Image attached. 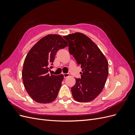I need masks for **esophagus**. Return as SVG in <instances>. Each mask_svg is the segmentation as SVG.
<instances>
[{
  "mask_svg": "<svg viewBox=\"0 0 135 135\" xmlns=\"http://www.w3.org/2000/svg\"><path fill=\"white\" fill-rule=\"evenodd\" d=\"M64 78H66L67 77H68L69 76V74H64Z\"/></svg>",
  "mask_w": 135,
  "mask_h": 135,
  "instance_id": "obj_1",
  "label": "esophagus"
}]
</instances>
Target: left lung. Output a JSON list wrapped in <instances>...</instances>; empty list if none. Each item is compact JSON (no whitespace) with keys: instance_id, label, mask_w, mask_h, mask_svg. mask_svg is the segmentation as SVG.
I'll use <instances>...</instances> for the list:
<instances>
[{"instance_id":"obj_1","label":"left lung","mask_w":135,"mask_h":135,"mask_svg":"<svg viewBox=\"0 0 135 135\" xmlns=\"http://www.w3.org/2000/svg\"><path fill=\"white\" fill-rule=\"evenodd\" d=\"M69 43V51L82 69L81 78L71 90L80 103L93 100L103 91L109 74L108 62L97 45L87 36L75 32L63 36Z\"/></svg>"}]
</instances>
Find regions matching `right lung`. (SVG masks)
Returning a JSON list of instances; mask_svg holds the SVG:
<instances>
[{"instance_id": "1", "label": "right lung", "mask_w": 135, "mask_h": 135, "mask_svg": "<svg viewBox=\"0 0 135 135\" xmlns=\"http://www.w3.org/2000/svg\"><path fill=\"white\" fill-rule=\"evenodd\" d=\"M68 43L59 35H48L31 48L24 61L22 80L27 92L39 103H50L57 96L64 75H50L55 55Z\"/></svg>"}]
</instances>
